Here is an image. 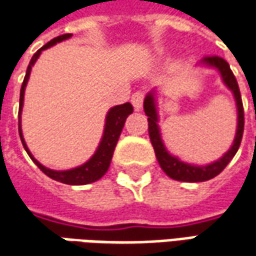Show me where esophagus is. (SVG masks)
Instances as JSON below:
<instances>
[{
    "instance_id": "1",
    "label": "esophagus",
    "mask_w": 256,
    "mask_h": 256,
    "mask_svg": "<svg viewBox=\"0 0 256 256\" xmlns=\"http://www.w3.org/2000/svg\"><path fill=\"white\" fill-rule=\"evenodd\" d=\"M143 98H144V94L142 92H136L132 96V104H133L136 112L142 110V107H143Z\"/></svg>"
}]
</instances>
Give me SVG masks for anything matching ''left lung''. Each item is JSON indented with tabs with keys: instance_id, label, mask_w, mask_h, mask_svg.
Masks as SVG:
<instances>
[{
	"instance_id": "obj_1",
	"label": "left lung",
	"mask_w": 256,
	"mask_h": 256,
	"mask_svg": "<svg viewBox=\"0 0 256 256\" xmlns=\"http://www.w3.org/2000/svg\"><path fill=\"white\" fill-rule=\"evenodd\" d=\"M199 64L204 67H208V68H214L220 74L222 82L232 92L235 103H236V114H238L236 122L238 123H236L235 139H234L232 146L229 148L226 153H224L222 158H219L218 160L212 162V163H208V164H192V163L180 160L179 158L173 156L170 152H168L163 140H162L160 128H159V113H158V103H156V90H152L150 93H148V96L144 97V103H143V108H144V113H146L148 122H149L150 142H152L154 153H156V159L159 162L163 172L169 178H172L174 180H180V182H205V180H209V179L218 176L226 168L229 162L232 160V158L236 154L240 140H242V134H244L242 98H240L236 78H235L234 72H230L229 64L218 56L205 57L204 60H200Z\"/></svg>"
}]
</instances>
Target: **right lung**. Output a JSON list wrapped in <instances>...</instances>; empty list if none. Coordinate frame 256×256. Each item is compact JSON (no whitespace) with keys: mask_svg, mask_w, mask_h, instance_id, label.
<instances>
[{"mask_svg":"<svg viewBox=\"0 0 256 256\" xmlns=\"http://www.w3.org/2000/svg\"><path fill=\"white\" fill-rule=\"evenodd\" d=\"M72 34H62L58 36L56 38H52L48 41L44 47H41L31 58V62L28 64L27 72H26V77H24V82L21 86V92H20V110H18V130H20V138L22 142V146L28 153V156L31 158V160L34 162L41 172H44L48 178L57 180V182H62L66 184H93L96 180H98L100 178L104 176V173L108 170V166H110V162L113 158V152L117 144V140L120 138V133L123 130L124 126V122L128 117V114L133 113V106L130 103H124V104H120V106L112 107L106 114V122H104V130H103V136L102 140L97 146V150L94 152V154L88 159V160L77 166V168H72L68 170H52L48 169L46 166H42L32 154L31 152L28 150L27 144H26V140L22 136V130H21V113H22V106H24V93H26V87H27L28 78H30V74H31V68L32 66L36 64V62L38 60L40 54L44 50L50 48L52 46H56L57 42H62L64 40H68L72 37Z\"/></svg>","mask_w":256,"mask_h":256,"instance_id":"1","label":"right lung"}]
</instances>
